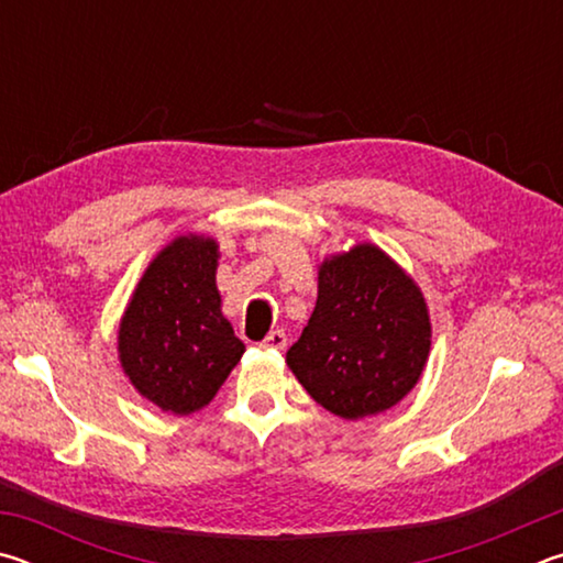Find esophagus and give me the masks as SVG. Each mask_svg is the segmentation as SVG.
Returning a JSON list of instances; mask_svg holds the SVG:
<instances>
[{
    "label": "esophagus",
    "mask_w": 563,
    "mask_h": 563,
    "mask_svg": "<svg viewBox=\"0 0 563 563\" xmlns=\"http://www.w3.org/2000/svg\"><path fill=\"white\" fill-rule=\"evenodd\" d=\"M285 345H288V338H285L283 330L268 332V338L261 342V347H271V350H285Z\"/></svg>",
    "instance_id": "esophagus-1"
}]
</instances>
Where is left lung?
<instances>
[{"instance_id":"left-lung-1","label":"left lung","mask_w":563,"mask_h":563,"mask_svg":"<svg viewBox=\"0 0 563 563\" xmlns=\"http://www.w3.org/2000/svg\"><path fill=\"white\" fill-rule=\"evenodd\" d=\"M430 338L417 283L377 245L360 243L322 261L316 310L285 360L328 412L362 419L417 385Z\"/></svg>"}]
</instances>
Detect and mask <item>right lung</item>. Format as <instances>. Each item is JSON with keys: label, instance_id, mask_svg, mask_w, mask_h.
Listing matches in <instances>:
<instances>
[{"label": "right lung", "instance_id": "1", "mask_svg": "<svg viewBox=\"0 0 563 563\" xmlns=\"http://www.w3.org/2000/svg\"><path fill=\"white\" fill-rule=\"evenodd\" d=\"M216 268L213 238H176L151 261L121 318L123 373L164 412L203 409L245 352L221 312Z\"/></svg>", "mask_w": 563, "mask_h": 563}]
</instances>
